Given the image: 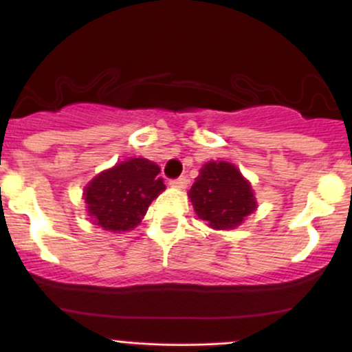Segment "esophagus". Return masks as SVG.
<instances>
[{
    "label": "esophagus",
    "mask_w": 352,
    "mask_h": 352,
    "mask_svg": "<svg viewBox=\"0 0 352 352\" xmlns=\"http://www.w3.org/2000/svg\"><path fill=\"white\" fill-rule=\"evenodd\" d=\"M187 184H188V180L186 179V177H179V179L170 180V186L177 187V188H186Z\"/></svg>",
    "instance_id": "34e87169"
}]
</instances>
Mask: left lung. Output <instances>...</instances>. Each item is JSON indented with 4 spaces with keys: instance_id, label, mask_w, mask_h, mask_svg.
I'll return each instance as SVG.
<instances>
[{
    "instance_id": "obj_1",
    "label": "left lung",
    "mask_w": 352,
    "mask_h": 352,
    "mask_svg": "<svg viewBox=\"0 0 352 352\" xmlns=\"http://www.w3.org/2000/svg\"><path fill=\"white\" fill-rule=\"evenodd\" d=\"M190 201L199 219L214 229H232L256 207L253 190L238 168L226 162H209L192 186Z\"/></svg>"
}]
</instances>
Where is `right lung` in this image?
Returning a JSON list of instances; mask_svg holds the SVG:
<instances>
[{
  "label": "right lung",
  "mask_w": 352,
  "mask_h": 352,
  "mask_svg": "<svg viewBox=\"0 0 352 352\" xmlns=\"http://www.w3.org/2000/svg\"><path fill=\"white\" fill-rule=\"evenodd\" d=\"M158 173V165L145 158H131L99 173L84 192L89 216L108 231L133 229L165 188Z\"/></svg>",
  "instance_id": "1"
}]
</instances>
